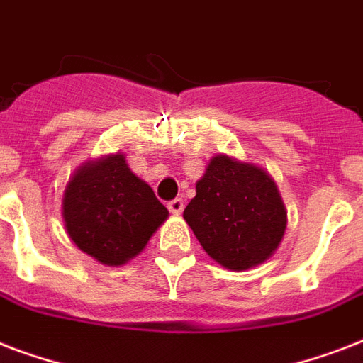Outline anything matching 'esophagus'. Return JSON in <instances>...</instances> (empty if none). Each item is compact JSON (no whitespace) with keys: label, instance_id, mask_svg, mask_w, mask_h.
Returning a JSON list of instances; mask_svg holds the SVG:
<instances>
[{"label":"esophagus","instance_id":"1","mask_svg":"<svg viewBox=\"0 0 363 363\" xmlns=\"http://www.w3.org/2000/svg\"><path fill=\"white\" fill-rule=\"evenodd\" d=\"M167 209H169L173 215H181L182 209H184V201H182L181 198L171 199L169 203H167Z\"/></svg>","mask_w":363,"mask_h":363}]
</instances>
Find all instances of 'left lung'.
Returning a JSON list of instances; mask_svg holds the SVG:
<instances>
[{"mask_svg": "<svg viewBox=\"0 0 363 363\" xmlns=\"http://www.w3.org/2000/svg\"><path fill=\"white\" fill-rule=\"evenodd\" d=\"M182 216L205 252L233 271L264 264L286 230V209L273 179L226 154L211 160Z\"/></svg>", "mask_w": 363, "mask_h": 363, "instance_id": "left-lung-1", "label": "left lung"}]
</instances>
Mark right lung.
<instances>
[{"mask_svg":"<svg viewBox=\"0 0 363 363\" xmlns=\"http://www.w3.org/2000/svg\"><path fill=\"white\" fill-rule=\"evenodd\" d=\"M62 216L82 252L105 265H122L147 247L169 211L118 152L77 169L65 186Z\"/></svg>","mask_w":363,"mask_h":363,"instance_id":"obj_1","label":"right lung"}]
</instances>
